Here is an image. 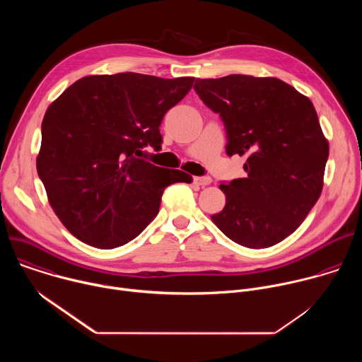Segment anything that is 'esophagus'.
I'll return each instance as SVG.
<instances>
[{"label": "esophagus", "mask_w": 362, "mask_h": 362, "mask_svg": "<svg viewBox=\"0 0 362 362\" xmlns=\"http://www.w3.org/2000/svg\"><path fill=\"white\" fill-rule=\"evenodd\" d=\"M193 182H194V185H197V186H202V187H204V186H208V185H211L212 183V179L209 177V176H202V177H194L193 179Z\"/></svg>", "instance_id": "esophagus-1"}]
</instances>
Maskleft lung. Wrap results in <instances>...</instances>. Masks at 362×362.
Returning <instances> with one entry per match:
<instances>
[{
	"mask_svg": "<svg viewBox=\"0 0 362 362\" xmlns=\"http://www.w3.org/2000/svg\"><path fill=\"white\" fill-rule=\"evenodd\" d=\"M193 88L225 123L229 156H247V176L219 186L226 204L214 223L246 247L279 243L322 192L329 146L314 105L275 77L197 78Z\"/></svg>",
	"mask_w": 362,
	"mask_h": 362,
	"instance_id": "1",
	"label": "left lung"
}]
</instances>
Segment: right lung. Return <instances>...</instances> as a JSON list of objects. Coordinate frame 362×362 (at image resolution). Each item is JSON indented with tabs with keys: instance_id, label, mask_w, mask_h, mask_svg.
Returning a JSON list of instances; mask_svg holds the SVG:
<instances>
[{
	"instance_id": "obj_1",
	"label": "right lung",
	"mask_w": 362,
	"mask_h": 362,
	"mask_svg": "<svg viewBox=\"0 0 362 362\" xmlns=\"http://www.w3.org/2000/svg\"><path fill=\"white\" fill-rule=\"evenodd\" d=\"M193 77L139 73L87 76L49 105L41 124L37 172L63 225L81 242L113 249L159 214L163 190L192 176L141 159L162 146L163 116Z\"/></svg>"
}]
</instances>
